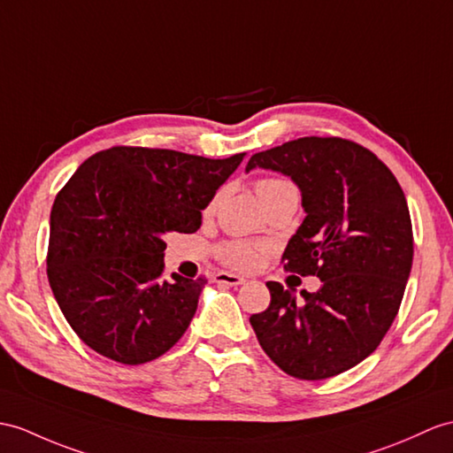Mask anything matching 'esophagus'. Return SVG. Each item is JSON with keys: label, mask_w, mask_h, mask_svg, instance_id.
Listing matches in <instances>:
<instances>
[{"label": "esophagus", "mask_w": 453, "mask_h": 453, "mask_svg": "<svg viewBox=\"0 0 453 453\" xmlns=\"http://www.w3.org/2000/svg\"><path fill=\"white\" fill-rule=\"evenodd\" d=\"M213 280H215L217 284H226V286H240V284L246 282V279L240 277V274H233V273H226V271L215 273Z\"/></svg>", "instance_id": "obj_1"}]
</instances>
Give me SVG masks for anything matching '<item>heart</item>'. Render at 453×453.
Here are the masks:
<instances>
[{
    "label": "heart",
    "mask_w": 453,
    "mask_h": 453,
    "mask_svg": "<svg viewBox=\"0 0 453 453\" xmlns=\"http://www.w3.org/2000/svg\"><path fill=\"white\" fill-rule=\"evenodd\" d=\"M256 190L257 196L263 205L271 203L273 200H277L280 196L286 194H297L296 192V186L288 180H282V179H261L256 184ZM220 200V194H217L211 202L207 203L205 207V215H211ZM219 256L225 263H228L230 267H236V269H250L256 265L257 261V251L253 246H250L248 242H242V240H230L226 244H223L219 248Z\"/></svg>",
    "instance_id": "obj_1"
}]
</instances>
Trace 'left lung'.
Masks as SVG:
<instances>
[{
    "label": "left lung",
    "mask_w": 453,
    "mask_h": 453,
    "mask_svg": "<svg viewBox=\"0 0 453 453\" xmlns=\"http://www.w3.org/2000/svg\"><path fill=\"white\" fill-rule=\"evenodd\" d=\"M290 176L303 223L284 269L317 274V292L267 282L271 303L250 317L261 348L290 377L323 380L369 357L398 315L413 263L411 217L390 169L356 142L307 136L246 165Z\"/></svg>",
    "instance_id": "obj_1"
}]
</instances>
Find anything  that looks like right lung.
I'll use <instances>...</instances> for the list:
<instances>
[{
    "label": "right lung",
    "instance_id": "right-lung-1",
    "mask_svg": "<svg viewBox=\"0 0 453 453\" xmlns=\"http://www.w3.org/2000/svg\"><path fill=\"white\" fill-rule=\"evenodd\" d=\"M244 156L117 146L76 169L51 207L48 279L86 346L140 365L180 340L205 279L161 277L165 236L202 226V211Z\"/></svg>",
    "mask_w": 453,
    "mask_h": 453
}]
</instances>
